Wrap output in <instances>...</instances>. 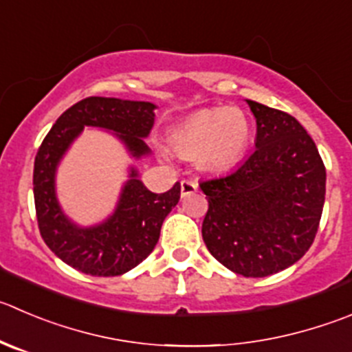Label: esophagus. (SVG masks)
<instances>
[{
	"label": "esophagus",
	"mask_w": 352,
	"mask_h": 352,
	"mask_svg": "<svg viewBox=\"0 0 352 352\" xmlns=\"http://www.w3.org/2000/svg\"><path fill=\"white\" fill-rule=\"evenodd\" d=\"M197 188H199V186H197V183L192 182V179H183L182 182V195L183 197L190 195V193H195Z\"/></svg>",
	"instance_id": "obj_1"
}]
</instances>
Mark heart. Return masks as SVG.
<instances>
[{
  "label": "heart",
  "instance_id": "b5f03b06",
  "mask_svg": "<svg viewBox=\"0 0 352 352\" xmlns=\"http://www.w3.org/2000/svg\"><path fill=\"white\" fill-rule=\"evenodd\" d=\"M250 140V122L236 107L195 112L169 131L178 155L195 159L202 170H226L242 159Z\"/></svg>",
  "mask_w": 352,
  "mask_h": 352
}]
</instances>
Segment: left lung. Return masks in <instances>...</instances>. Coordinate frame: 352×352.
<instances>
[{
    "instance_id": "obj_1",
    "label": "left lung",
    "mask_w": 352,
    "mask_h": 352,
    "mask_svg": "<svg viewBox=\"0 0 352 352\" xmlns=\"http://www.w3.org/2000/svg\"><path fill=\"white\" fill-rule=\"evenodd\" d=\"M256 150L235 170L200 182L209 202L202 239L233 273L263 278L309 250L324 204L327 170L296 117L247 100Z\"/></svg>"
}]
</instances>
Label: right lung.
<instances>
[{"label":"right lung","instance_id":"add662e5","mask_svg":"<svg viewBox=\"0 0 352 352\" xmlns=\"http://www.w3.org/2000/svg\"><path fill=\"white\" fill-rule=\"evenodd\" d=\"M155 109L150 102L89 96L67 109L43 140L32 178L38 226L46 245L74 270L117 276L138 266L159 242L160 226L182 195L179 183L166 193H152L131 167L116 210L89 228L63 214L55 192L56 167L85 126L113 131L131 157L142 159L150 153L143 138L153 128Z\"/></svg>","mask_w":352,"mask_h":352}]
</instances>
